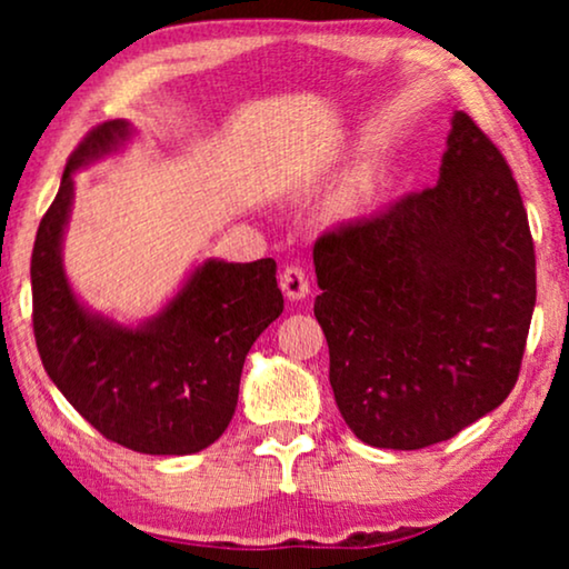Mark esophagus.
Segmentation results:
<instances>
[{
	"instance_id": "34e87169",
	"label": "esophagus",
	"mask_w": 569,
	"mask_h": 569,
	"mask_svg": "<svg viewBox=\"0 0 569 569\" xmlns=\"http://www.w3.org/2000/svg\"><path fill=\"white\" fill-rule=\"evenodd\" d=\"M279 287H282L287 300H302L310 292L306 271H302L300 267H295V263L284 267L282 277H279Z\"/></svg>"
}]
</instances>
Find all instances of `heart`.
<instances>
[{
	"label": "heart",
	"instance_id": "1",
	"mask_svg": "<svg viewBox=\"0 0 569 569\" xmlns=\"http://www.w3.org/2000/svg\"><path fill=\"white\" fill-rule=\"evenodd\" d=\"M380 170L368 162V166H360L357 170H352L341 186L333 193L331 199V209L339 220H360L370 212L372 207L378 204L380 197Z\"/></svg>",
	"mask_w": 569,
	"mask_h": 569
}]
</instances>
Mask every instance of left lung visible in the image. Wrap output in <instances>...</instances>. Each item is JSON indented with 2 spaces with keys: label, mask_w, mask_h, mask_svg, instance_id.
I'll return each instance as SVG.
<instances>
[{
  "label": "left lung",
  "mask_w": 569,
  "mask_h": 569,
  "mask_svg": "<svg viewBox=\"0 0 569 569\" xmlns=\"http://www.w3.org/2000/svg\"><path fill=\"white\" fill-rule=\"evenodd\" d=\"M432 189L313 248L333 399L372 448L453 438L508 399L536 306L518 183L456 111Z\"/></svg>",
  "instance_id": "left-lung-1"
}]
</instances>
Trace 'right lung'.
Segmentation results:
<instances>
[{"label": "right lung", "instance_id": "add662e5", "mask_svg": "<svg viewBox=\"0 0 569 569\" xmlns=\"http://www.w3.org/2000/svg\"><path fill=\"white\" fill-rule=\"evenodd\" d=\"M131 137L127 119L106 121L67 162L30 259L36 345L49 378L103 438L137 453L189 456L228 430L248 349L277 321L284 298L274 259L201 261L139 323L98 313L74 292L64 269L74 173Z\"/></svg>", "mask_w": 569, "mask_h": 569}]
</instances>
